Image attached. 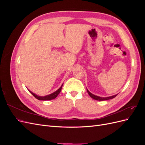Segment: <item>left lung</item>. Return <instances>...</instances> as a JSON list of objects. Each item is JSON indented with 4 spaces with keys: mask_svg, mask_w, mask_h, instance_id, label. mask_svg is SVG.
I'll return each mask as SVG.
<instances>
[{
    "mask_svg": "<svg viewBox=\"0 0 145 145\" xmlns=\"http://www.w3.org/2000/svg\"><path fill=\"white\" fill-rule=\"evenodd\" d=\"M87 89L88 93V94L89 95V96H90V97H91V98H93V99H94V100H99V101H102V100H109V99H113V98H114L115 97H116L117 95V94H116V95H114L109 96V97H99V96L95 95H94V94H93L91 93L90 92H89L88 90V89Z\"/></svg>",
    "mask_w": 145,
    "mask_h": 145,
    "instance_id": "8db88e82",
    "label": "left lung"
}]
</instances>
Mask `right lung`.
Listing matches in <instances>:
<instances>
[{
  "instance_id": "add662e5",
  "label": "right lung",
  "mask_w": 145,
  "mask_h": 145,
  "mask_svg": "<svg viewBox=\"0 0 145 145\" xmlns=\"http://www.w3.org/2000/svg\"><path fill=\"white\" fill-rule=\"evenodd\" d=\"M62 86H63V84H62V86H60V88H59L56 91H55L54 93H52L51 94H49V95H45V96H39V95H37L36 94H35L34 93H32V92L30 91L29 90H28V91L34 96L35 97H36L37 99L39 100H52V99H54L57 97V96L59 94V93H60L61 89H62Z\"/></svg>"
}]
</instances>
